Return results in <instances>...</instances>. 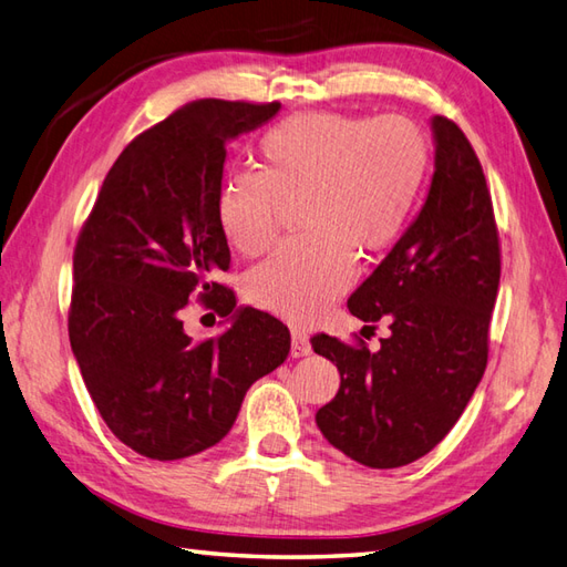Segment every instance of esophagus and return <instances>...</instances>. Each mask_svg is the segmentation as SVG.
Returning a JSON list of instances; mask_svg holds the SVG:
<instances>
[{
  "label": "esophagus",
  "mask_w": 567,
  "mask_h": 567,
  "mask_svg": "<svg viewBox=\"0 0 567 567\" xmlns=\"http://www.w3.org/2000/svg\"><path fill=\"white\" fill-rule=\"evenodd\" d=\"M291 354L293 357H308L310 354V340L303 330H291Z\"/></svg>",
  "instance_id": "obj_1"
}]
</instances>
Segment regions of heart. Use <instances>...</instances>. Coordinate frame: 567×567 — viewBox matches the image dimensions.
<instances>
[{"label":"heart","mask_w":567,"mask_h":567,"mask_svg":"<svg viewBox=\"0 0 567 567\" xmlns=\"http://www.w3.org/2000/svg\"><path fill=\"white\" fill-rule=\"evenodd\" d=\"M261 171H235L217 193V223L239 254H261L279 235L286 205L298 203L303 235L288 239L249 274L259 308L310 322L348 291L354 251L394 245L431 171L419 124L384 114H293L261 136Z\"/></svg>","instance_id":"b5f03b06"}]
</instances>
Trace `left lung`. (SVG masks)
Wrapping results in <instances>:
<instances>
[{
    "label": "left lung",
    "mask_w": 567,
    "mask_h": 567,
    "mask_svg": "<svg viewBox=\"0 0 567 567\" xmlns=\"http://www.w3.org/2000/svg\"><path fill=\"white\" fill-rule=\"evenodd\" d=\"M435 171L425 203L350 313L384 318L389 338L369 352L316 334L310 344L340 372L316 423L332 447L374 470L409 465L443 441L487 367L499 291V237L475 148L455 122L431 120Z\"/></svg>",
    "instance_id": "8db88e82"
}]
</instances>
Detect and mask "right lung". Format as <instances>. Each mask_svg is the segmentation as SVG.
Segmentation results:
<instances>
[{"label": "right lung", "mask_w": 567, "mask_h": 567, "mask_svg": "<svg viewBox=\"0 0 567 567\" xmlns=\"http://www.w3.org/2000/svg\"><path fill=\"white\" fill-rule=\"evenodd\" d=\"M279 102L195 100L114 161L73 254L71 348L107 429L134 453L181 460L217 445L247 389L284 364L291 332L237 308L217 284L229 247L217 223L227 144ZM198 295L234 326L193 343L179 310Z\"/></svg>", "instance_id": "1"}]
</instances>
